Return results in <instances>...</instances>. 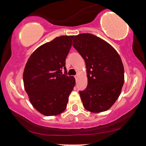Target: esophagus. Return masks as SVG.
I'll return each mask as SVG.
<instances>
[{
	"mask_svg": "<svg viewBox=\"0 0 146 146\" xmlns=\"http://www.w3.org/2000/svg\"><path fill=\"white\" fill-rule=\"evenodd\" d=\"M75 80H76V81H77V80H78V75H75Z\"/></svg>",
	"mask_w": 146,
	"mask_h": 146,
	"instance_id": "esophagus-1",
	"label": "esophagus"
}]
</instances>
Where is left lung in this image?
I'll use <instances>...</instances> for the list:
<instances>
[{"instance_id": "8db88e82", "label": "left lung", "mask_w": 146, "mask_h": 146, "mask_svg": "<svg viewBox=\"0 0 146 146\" xmlns=\"http://www.w3.org/2000/svg\"><path fill=\"white\" fill-rule=\"evenodd\" d=\"M73 41L86 66L88 85L79 91L84 107L92 113L106 111L118 99L124 83L121 58L111 45L95 35L81 33Z\"/></svg>"}]
</instances>
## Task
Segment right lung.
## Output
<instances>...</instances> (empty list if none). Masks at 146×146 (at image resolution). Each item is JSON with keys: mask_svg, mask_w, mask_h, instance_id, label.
I'll return each mask as SVG.
<instances>
[{"mask_svg": "<svg viewBox=\"0 0 146 146\" xmlns=\"http://www.w3.org/2000/svg\"><path fill=\"white\" fill-rule=\"evenodd\" d=\"M74 36H62L41 45L29 57L23 73L25 89L31 104L46 116L64 111L75 80L66 75L65 61ZM65 69L63 74L61 69Z\"/></svg>", "mask_w": 146, "mask_h": 146, "instance_id": "1", "label": "right lung"}]
</instances>
